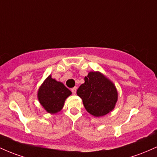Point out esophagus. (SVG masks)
I'll return each instance as SVG.
<instances>
[{"mask_svg": "<svg viewBox=\"0 0 157 157\" xmlns=\"http://www.w3.org/2000/svg\"><path fill=\"white\" fill-rule=\"evenodd\" d=\"M76 90H77V87H74L73 88H72L71 89L72 93H73V94H75V93H76Z\"/></svg>", "mask_w": 157, "mask_h": 157, "instance_id": "1", "label": "esophagus"}]
</instances>
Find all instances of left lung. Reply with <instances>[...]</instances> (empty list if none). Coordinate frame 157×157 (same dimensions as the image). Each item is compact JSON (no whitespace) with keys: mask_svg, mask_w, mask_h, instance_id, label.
<instances>
[{"mask_svg":"<svg viewBox=\"0 0 157 157\" xmlns=\"http://www.w3.org/2000/svg\"><path fill=\"white\" fill-rule=\"evenodd\" d=\"M76 93L87 111L96 117L111 111L118 98L114 84L98 72L89 73Z\"/></svg>","mask_w":157,"mask_h":157,"instance_id":"8db88e82","label":"left lung"}]
</instances>
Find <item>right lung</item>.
<instances>
[{"instance_id": "add662e5", "label": "right lung", "mask_w": 157, "mask_h": 157, "mask_svg": "<svg viewBox=\"0 0 157 157\" xmlns=\"http://www.w3.org/2000/svg\"><path fill=\"white\" fill-rule=\"evenodd\" d=\"M71 93L61 82H57L49 75L38 90V97L47 112L56 113L62 109L65 99Z\"/></svg>"}]
</instances>
